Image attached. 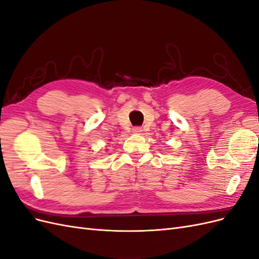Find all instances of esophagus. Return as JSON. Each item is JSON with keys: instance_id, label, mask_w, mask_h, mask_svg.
I'll list each match as a JSON object with an SVG mask.
<instances>
[{"instance_id": "1", "label": "esophagus", "mask_w": 259, "mask_h": 259, "mask_svg": "<svg viewBox=\"0 0 259 259\" xmlns=\"http://www.w3.org/2000/svg\"><path fill=\"white\" fill-rule=\"evenodd\" d=\"M143 131L144 130L142 127H139V126H136V127L133 128V133H134V134H142Z\"/></svg>"}]
</instances>
